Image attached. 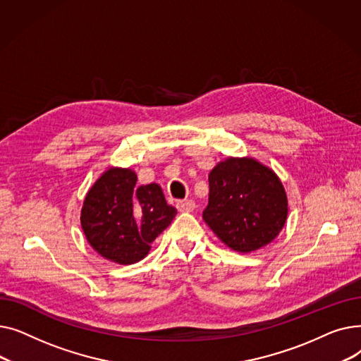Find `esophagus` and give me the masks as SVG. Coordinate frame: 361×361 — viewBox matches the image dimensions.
Instances as JSON below:
<instances>
[{
  "label": "esophagus",
  "instance_id": "1",
  "mask_svg": "<svg viewBox=\"0 0 361 361\" xmlns=\"http://www.w3.org/2000/svg\"><path fill=\"white\" fill-rule=\"evenodd\" d=\"M176 206L180 212H192L196 207V203L192 199H187V200H178Z\"/></svg>",
  "mask_w": 361,
  "mask_h": 361
}]
</instances>
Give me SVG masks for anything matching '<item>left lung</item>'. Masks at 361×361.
<instances>
[{
	"label": "left lung",
	"instance_id": "obj_1",
	"mask_svg": "<svg viewBox=\"0 0 361 361\" xmlns=\"http://www.w3.org/2000/svg\"><path fill=\"white\" fill-rule=\"evenodd\" d=\"M288 199L279 177L255 158H226L209 174L203 219L230 249L252 253L272 243L286 225Z\"/></svg>",
	"mask_w": 361,
	"mask_h": 361
}]
</instances>
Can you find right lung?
Instances as JSON below:
<instances>
[{
  "label": "right lung",
  "instance_id": "add662e5",
  "mask_svg": "<svg viewBox=\"0 0 361 361\" xmlns=\"http://www.w3.org/2000/svg\"><path fill=\"white\" fill-rule=\"evenodd\" d=\"M136 181L133 169L111 166L89 188L82 206V230L92 249L118 264L145 259L177 215L159 184L137 187Z\"/></svg>",
  "mask_w": 361,
  "mask_h": 361
}]
</instances>
